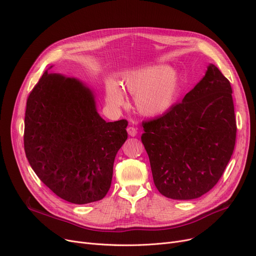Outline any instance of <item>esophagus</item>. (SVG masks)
<instances>
[{"mask_svg": "<svg viewBox=\"0 0 256 256\" xmlns=\"http://www.w3.org/2000/svg\"><path fill=\"white\" fill-rule=\"evenodd\" d=\"M126 130H128V134L130 137H135V136H137V134H138L137 128H134V126H128L126 128Z\"/></svg>", "mask_w": 256, "mask_h": 256, "instance_id": "esophagus-1", "label": "esophagus"}]
</instances>
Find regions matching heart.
Listing matches in <instances>:
<instances>
[{
  "label": "heart",
  "mask_w": 256,
  "mask_h": 256,
  "mask_svg": "<svg viewBox=\"0 0 256 256\" xmlns=\"http://www.w3.org/2000/svg\"><path fill=\"white\" fill-rule=\"evenodd\" d=\"M124 87L135 96L137 111L146 117L167 113L180 93V76L167 65H154L132 72L124 78ZM106 102L118 108L126 102L122 88L115 80H108Z\"/></svg>",
  "instance_id": "obj_1"
}]
</instances>
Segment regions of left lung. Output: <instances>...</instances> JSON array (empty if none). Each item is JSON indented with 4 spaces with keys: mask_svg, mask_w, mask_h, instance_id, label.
Listing matches in <instances>:
<instances>
[{
    "mask_svg": "<svg viewBox=\"0 0 256 256\" xmlns=\"http://www.w3.org/2000/svg\"><path fill=\"white\" fill-rule=\"evenodd\" d=\"M232 93L230 80L210 64L182 102L163 116L142 122L141 140L160 194L190 200L218 182L236 144Z\"/></svg>",
    "mask_w": 256,
    "mask_h": 256,
    "instance_id": "1",
    "label": "left lung"
}]
</instances>
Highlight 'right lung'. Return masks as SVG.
I'll use <instances>...</instances> for the list:
<instances>
[{"label":"right lung","instance_id":"obj_1","mask_svg":"<svg viewBox=\"0 0 256 256\" xmlns=\"http://www.w3.org/2000/svg\"><path fill=\"white\" fill-rule=\"evenodd\" d=\"M126 126V119L106 122L80 80L46 70L26 100V156L57 196L74 204L94 202L110 189Z\"/></svg>","mask_w":256,"mask_h":256}]
</instances>
